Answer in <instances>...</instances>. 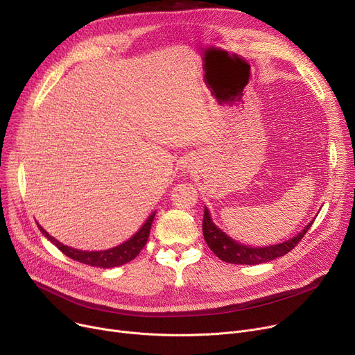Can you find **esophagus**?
<instances>
[{"mask_svg": "<svg viewBox=\"0 0 355 355\" xmlns=\"http://www.w3.org/2000/svg\"><path fill=\"white\" fill-rule=\"evenodd\" d=\"M182 168H184V171H185V173H191V170H193V164H191V161H185V162H184V165H182Z\"/></svg>", "mask_w": 355, "mask_h": 355, "instance_id": "1", "label": "esophagus"}]
</instances>
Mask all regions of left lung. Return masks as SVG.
<instances>
[{
	"label": "left lung",
	"instance_id": "left-lung-1",
	"mask_svg": "<svg viewBox=\"0 0 355 355\" xmlns=\"http://www.w3.org/2000/svg\"><path fill=\"white\" fill-rule=\"evenodd\" d=\"M313 220L315 217L300 233L291 237L289 240L282 241V243L262 246V248L248 246L243 243H239V241H236L229 234L223 232L220 227H217V225L211 218L210 210L207 207H204L202 234L209 248L213 250V253L217 257L223 260V262L234 263V265H260V263L270 262V260L281 256H285L288 252H291L311 229Z\"/></svg>",
	"mask_w": 355,
	"mask_h": 355
}]
</instances>
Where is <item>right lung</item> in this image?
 Instances as JSON below:
<instances>
[{
    "mask_svg": "<svg viewBox=\"0 0 355 355\" xmlns=\"http://www.w3.org/2000/svg\"><path fill=\"white\" fill-rule=\"evenodd\" d=\"M155 213H151L148 216V218L145 220L144 225L139 227V230L132 236L129 237L123 243L115 246V248H110L106 250H79V249H74L70 246H66L58 239H54L53 236H50L40 225L37 223V227L43 233V236L51 241V243L58 248L62 253H64L66 256H69L73 260H78L80 263L89 265V266H95V268H116V266H122L130 260L135 259L139 252L144 249V246L146 245V240L149 237V230H151L153 226V221L155 217Z\"/></svg>",
    "mask_w": 355,
    "mask_h": 355,
    "instance_id": "1",
    "label": "right lung"
}]
</instances>
